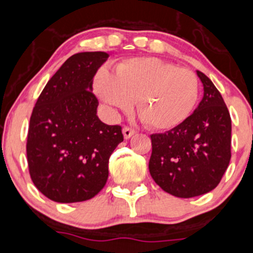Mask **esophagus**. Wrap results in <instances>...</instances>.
<instances>
[{
	"mask_svg": "<svg viewBox=\"0 0 253 253\" xmlns=\"http://www.w3.org/2000/svg\"><path fill=\"white\" fill-rule=\"evenodd\" d=\"M122 133H124L125 139H129V138L135 133V131L133 128H129V127H125V128L122 129Z\"/></svg>",
	"mask_w": 253,
	"mask_h": 253,
	"instance_id": "esophagus-1",
	"label": "esophagus"
}]
</instances>
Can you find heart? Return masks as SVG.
<instances>
[{
  "instance_id": "obj_1",
  "label": "heart",
  "mask_w": 253,
  "mask_h": 253,
  "mask_svg": "<svg viewBox=\"0 0 253 253\" xmlns=\"http://www.w3.org/2000/svg\"><path fill=\"white\" fill-rule=\"evenodd\" d=\"M99 99L110 109L137 113L154 129H171L185 121L199 98V80L187 68L154 57L131 58L115 66V74L102 68L93 81Z\"/></svg>"
}]
</instances>
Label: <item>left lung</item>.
<instances>
[{"label":"left lung","instance_id":"1","mask_svg":"<svg viewBox=\"0 0 253 253\" xmlns=\"http://www.w3.org/2000/svg\"><path fill=\"white\" fill-rule=\"evenodd\" d=\"M204 97L193 114L165 133L151 134L149 171L156 184L177 198H194L219 184L230 161L232 120L212 81L196 71Z\"/></svg>","mask_w":253,"mask_h":253}]
</instances>
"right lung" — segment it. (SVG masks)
<instances>
[{
    "label": "right lung",
    "instance_id": "right-lung-1",
    "mask_svg": "<svg viewBox=\"0 0 253 253\" xmlns=\"http://www.w3.org/2000/svg\"><path fill=\"white\" fill-rule=\"evenodd\" d=\"M105 52L71 55L50 78L29 125L26 155L35 187L55 203L86 201L104 188L109 158L124 140L121 126L97 116L93 78Z\"/></svg>",
    "mask_w": 253,
    "mask_h": 253
}]
</instances>
